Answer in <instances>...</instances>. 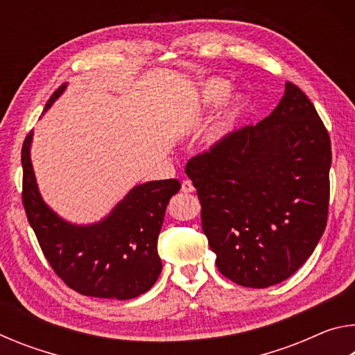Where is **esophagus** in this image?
I'll return each mask as SVG.
<instances>
[{
    "label": "esophagus",
    "instance_id": "esophagus-1",
    "mask_svg": "<svg viewBox=\"0 0 355 355\" xmlns=\"http://www.w3.org/2000/svg\"><path fill=\"white\" fill-rule=\"evenodd\" d=\"M194 184H192L189 180H184V182L182 183V191L184 192V194H191V192H194Z\"/></svg>",
    "mask_w": 355,
    "mask_h": 355
}]
</instances>
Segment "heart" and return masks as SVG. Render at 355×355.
I'll return each mask as SVG.
<instances>
[{
	"instance_id": "heart-1",
	"label": "heart",
	"mask_w": 355,
	"mask_h": 355,
	"mask_svg": "<svg viewBox=\"0 0 355 355\" xmlns=\"http://www.w3.org/2000/svg\"><path fill=\"white\" fill-rule=\"evenodd\" d=\"M228 92V83L224 80H219V78H213V80H208L202 83L199 89V94H197V105H199L202 110H211ZM244 111V100L243 97H233L225 106L222 107L219 112L218 119L213 123V127L209 128L207 135V144L209 147L218 148L230 139L232 135L235 133L238 128L239 120H241Z\"/></svg>"
}]
</instances>
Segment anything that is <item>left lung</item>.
Returning <instances> with one entry per match:
<instances>
[{
	"label": "left lung",
	"mask_w": 355,
	"mask_h": 355,
	"mask_svg": "<svg viewBox=\"0 0 355 355\" xmlns=\"http://www.w3.org/2000/svg\"><path fill=\"white\" fill-rule=\"evenodd\" d=\"M330 163L327 130L291 83L266 119L188 161L222 275L268 288L307 261L326 230Z\"/></svg>",
	"instance_id": "left-lung-1"
}]
</instances>
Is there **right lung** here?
<instances>
[{"label":"right lung","instance_id":"add662e5","mask_svg":"<svg viewBox=\"0 0 355 355\" xmlns=\"http://www.w3.org/2000/svg\"><path fill=\"white\" fill-rule=\"evenodd\" d=\"M65 87L67 83L55 91L44 112ZM31 142L33 131L21 147L23 207L53 271L84 296L127 300L148 291L163 269L156 244L167 203L180 191L178 180L137 184L100 222L71 224L42 199L31 163Z\"/></svg>","mask_w":355,"mask_h":355}]
</instances>
